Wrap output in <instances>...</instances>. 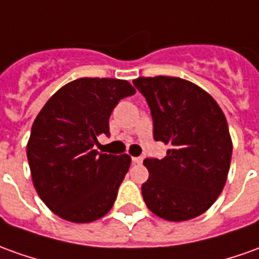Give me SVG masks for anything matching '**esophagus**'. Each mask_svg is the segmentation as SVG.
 I'll list each match as a JSON object with an SVG mask.
<instances>
[{"label": "esophagus", "mask_w": 259, "mask_h": 259, "mask_svg": "<svg viewBox=\"0 0 259 259\" xmlns=\"http://www.w3.org/2000/svg\"><path fill=\"white\" fill-rule=\"evenodd\" d=\"M142 160H144V158H142V156H134L133 158L134 163H142Z\"/></svg>", "instance_id": "obj_1"}]
</instances>
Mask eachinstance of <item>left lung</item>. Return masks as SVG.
Listing matches in <instances>:
<instances>
[{
    "label": "left lung",
    "mask_w": 259,
    "mask_h": 259,
    "mask_svg": "<svg viewBox=\"0 0 259 259\" xmlns=\"http://www.w3.org/2000/svg\"><path fill=\"white\" fill-rule=\"evenodd\" d=\"M134 85L147 99L153 138L169 145L162 159L147 158L142 185L148 208L167 222L203 214L227 181L233 142L227 119L215 100L179 77H138Z\"/></svg>",
    "instance_id": "obj_1"
}]
</instances>
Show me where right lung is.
Listing matches in <instances>:
<instances>
[{
	"label": "right lung",
	"instance_id": "obj_1",
	"mask_svg": "<svg viewBox=\"0 0 259 259\" xmlns=\"http://www.w3.org/2000/svg\"><path fill=\"white\" fill-rule=\"evenodd\" d=\"M135 94L126 80L83 77L59 89L37 114L26 145L39 197L60 219L99 220L111 210L131 158L99 153L101 134L119 100Z\"/></svg>",
	"mask_w": 259,
	"mask_h": 259
}]
</instances>
